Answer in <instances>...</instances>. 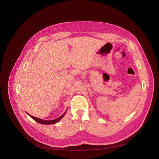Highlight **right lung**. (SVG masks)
Listing matches in <instances>:
<instances>
[{
	"instance_id": "obj_1",
	"label": "right lung",
	"mask_w": 159,
	"mask_h": 159,
	"mask_svg": "<svg viewBox=\"0 0 159 159\" xmlns=\"http://www.w3.org/2000/svg\"><path fill=\"white\" fill-rule=\"evenodd\" d=\"M66 113V112L64 114H63L62 115H61V116H60L59 118H57V119L53 120H49V121L41 120V119H39V118H36V117H34V116H31V115H29V114H28L31 117V118H32V119H34V120H35L36 121H37V122H38V123H39L43 124V125H50V124H54V123H57L58 121H60L61 118H62L63 117L65 116Z\"/></svg>"
}]
</instances>
